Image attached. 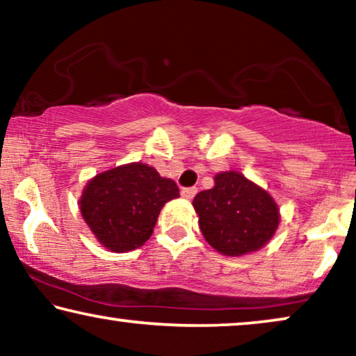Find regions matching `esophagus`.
<instances>
[{
	"label": "esophagus",
	"instance_id": "34e87169",
	"mask_svg": "<svg viewBox=\"0 0 356 356\" xmlns=\"http://www.w3.org/2000/svg\"><path fill=\"white\" fill-rule=\"evenodd\" d=\"M197 193V188L196 186H191V188H183L181 189V196L184 199H193L194 196H196Z\"/></svg>",
	"mask_w": 356,
	"mask_h": 356
}]
</instances>
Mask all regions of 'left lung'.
<instances>
[{"label": "left lung", "mask_w": 356, "mask_h": 356, "mask_svg": "<svg viewBox=\"0 0 356 356\" xmlns=\"http://www.w3.org/2000/svg\"><path fill=\"white\" fill-rule=\"evenodd\" d=\"M193 206L204 238L225 256L261 250L279 227L274 199L236 172L218 173L216 186L197 193Z\"/></svg>", "instance_id": "obj_1"}]
</instances>
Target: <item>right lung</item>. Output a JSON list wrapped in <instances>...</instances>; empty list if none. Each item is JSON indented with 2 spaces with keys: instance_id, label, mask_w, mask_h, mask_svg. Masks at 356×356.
Segmentation results:
<instances>
[{
  "instance_id": "add662e5",
  "label": "right lung",
  "mask_w": 356,
  "mask_h": 356,
  "mask_svg": "<svg viewBox=\"0 0 356 356\" xmlns=\"http://www.w3.org/2000/svg\"><path fill=\"white\" fill-rule=\"evenodd\" d=\"M179 196L173 179L144 163H129L97 175L81 197V213L102 245L124 252L152 235L160 209Z\"/></svg>"
}]
</instances>
